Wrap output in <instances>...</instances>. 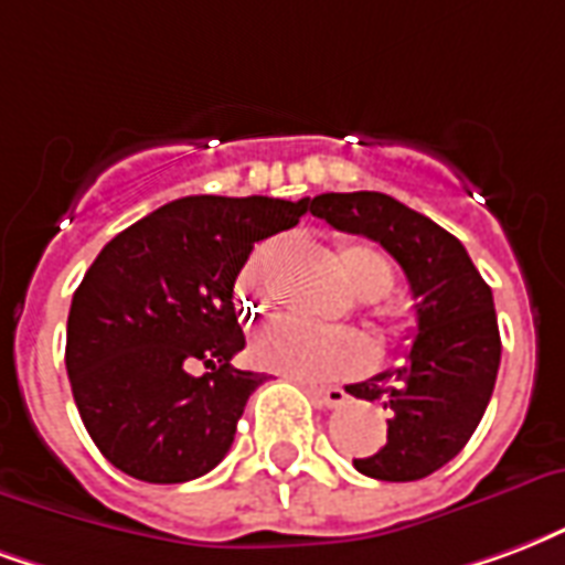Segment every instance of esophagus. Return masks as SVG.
Segmentation results:
<instances>
[{
    "instance_id": "obj_1",
    "label": "esophagus",
    "mask_w": 565,
    "mask_h": 565,
    "mask_svg": "<svg viewBox=\"0 0 565 565\" xmlns=\"http://www.w3.org/2000/svg\"><path fill=\"white\" fill-rule=\"evenodd\" d=\"M308 392L317 407H344L347 404V392L341 386H311Z\"/></svg>"
}]
</instances>
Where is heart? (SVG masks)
<instances>
[{"label":"heart","mask_w":565,"mask_h":565,"mask_svg":"<svg viewBox=\"0 0 565 565\" xmlns=\"http://www.w3.org/2000/svg\"><path fill=\"white\" fill-rule=\"evenodd\" d=\"M332 263L341 284L362 302H374L377 317L386 326L398 323V308L383 296L395 284V266L388 254L365 239H338L332 248ZM239 296L254 302V311L263 305V257H254L239 278ZM250 356L263 367L281 371L290 377L323 380L350 374L367 362L371 347L359 332L350 329H317L299 320H278L269 329L257 332L250 341Z\"/></svg>","instance_id":"obj_1"}]
</instances>
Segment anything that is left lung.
<instances>
[{"label": "left lung", "mask_w": 565, "mask_h": 565, "mask_svg": "<svg viewBox=\"0 0 565 565\" xmlns=\"http://www.w3.org/2000/svg\"><path fill=\"white\" fill-rule=\"evenodd\" d=\"M308 212L380 242L411 281L416 332L404 362L347 392L388 411L386 443L353 458L359 473L383 482L425 479L467 446L494 392L500 329L491 287L452 233L388 194H320L308 200Z\"/></svg>", "instance_id": "left-lung-1"}]
</instances>
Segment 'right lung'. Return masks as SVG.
<instances>
[{
  "instance_id": "1",
  "label": "right lung",
  "mask_w": 565,
  "mask_h": 565,
  "mask_svg": "<svg viewBox=\"0 0 565 565\" xmlns=\"http://www.w3.org/2000/svg\"><path fill=\"white\" fill-rule=\"evenodd\" d=\"M308 200L182 198L113 236L71 299L65 367L102 455L152 484L218 467L263 374L245 347L233 284L254 242L299 224ZM207 365L194 379L190 365Z\"/></svg>"
}]
</instances>
